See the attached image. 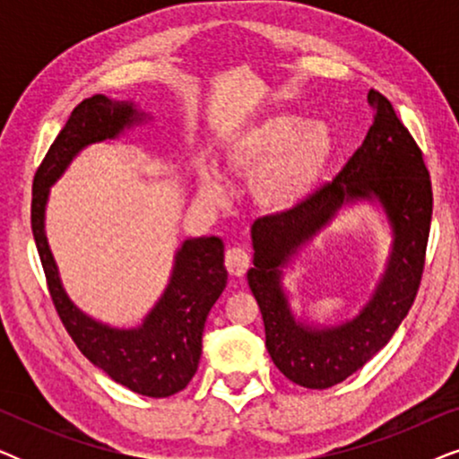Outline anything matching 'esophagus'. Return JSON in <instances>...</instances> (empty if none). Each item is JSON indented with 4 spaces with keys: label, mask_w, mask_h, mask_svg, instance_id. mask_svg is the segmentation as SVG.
Masks as SVG:
<instances>
[{
    "label": "esophagus",
    "mask_w": 459,
    "mask_h": 459,
    "mask_svg": "<svg viewBox=\"0 0 459 459\" xmlns=\"http://www.w3.org/2000/svg\"><path fill=\"white\" fill-rule=\"evenodd\" d=\"M250 265V255L244 248H230L225 253V267H228L230 275L242 278Z\"/></svg>",
    "instance_id": "34e87169"
}]
</instances>
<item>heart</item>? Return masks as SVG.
<instances>
[{"label": "heart", "mask_w": 459, "mask_h": 459, "mask_svg": "<svg viewBox=\"0 0 459 459\" xmlns=\"http://www.w3.org/2000/svg\"><path fill=\"white\" fill-rule=\"evenodd\" d=\"M334 140L319 121L303 123L292 112H273L248 125L225 148L231 173L250 175L248 194L259 209L288 212L303 204L328 167ZM203 190L219 196L221 178L203 171Z\"/></svg>", "instance_id": "heart-1"}]
</instances>
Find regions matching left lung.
Wrapping results in <instances>:
<instances>
[{
	"mask_svg": "<svg viewBox=\"0 0 459 459\" xmlns=\"http://www.w3.org/2000/svg\"><path fill=\"white\" fill-rule=\"evenodd\" d=\"M368 102L374 125L338 178L297 209L256 219L250 230L255 255L247 278L265 324V347L275 368L305 388H330L366 366L403 322L422 280L432 217L429 169L393 104L374 90ZM357 202L380 205L392 228L385 272L353 320L334 326L299 320L283 269L344 205Z\"/></svg>",
	"mask_w": 459,
	"mask_h": 459,
	"instance_id": "8db88e82",
	"label": "left lung"
}]
</instances>
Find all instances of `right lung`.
Wrapping results in <instances>:
<instances>
[{
  "instance_id": "obj_1",
  "label": "right lung",
  "mask_w": 459,
  "mask_h": 459,
  "mask_svg": "<svg viewBox=\"0 0 459 459\" xmlns=\"http://www.w3.org/2000/svg\"><path fill=\"white\" fill-rule=\"evenodd\" d=\"M152 118L129 100L96 93L71 112L65 129L49 146L33 181L30 228L48 278L49 297L81 353L118 385L143 397H171L196 374L203 353V332L211 307L228 284L223 240L219 236L187 238L175 253L171 278L160 299L134 328H115L87 316L62 286L58 265L46 236L49 187L98 142L118 140L125 131Z\"/></svg>"
}]
</instances>
